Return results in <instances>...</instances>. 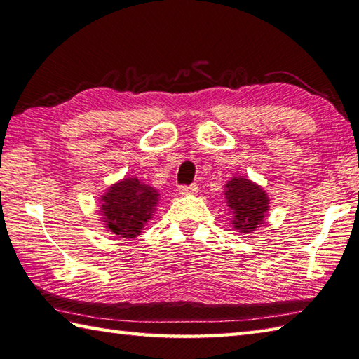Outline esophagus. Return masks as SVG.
I'll use <instances>...</instances> for the list:
<instances>
[{
	"label": "esophagus",
	"instance_id": "34e87169",
	"mask_svg": "<svg viewBox=\"0 0 359 359\" xmlns=\"http://www.w3.org/2000/svg\"><path fill=\"white\" fill-rule=\"evenodd\" d=\"M199 191V187L196 185V184H193V185H184V187H180L179 188V193L182 194V196H188V194H196Z\"/></svg>",
	"mask_w": 359,
	"mask_h": 359
}]
</instances>
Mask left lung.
Listing matches in <instances>:
<instances>
[{
    "instance_id": "8db88e82",
    "label": "left lung",
    "mask_w": 359,
    "mask_h": 359,
    "mask_svg": "<svg viewBox=\"0 0 359 359\" xmlns=\"http://www.w3.org/2000/svg\"><path fill=\"white\" fill-rule=\"evenodd\" d=\"M224 196L230 213L231 229L240 233H254L263 227L266 216L269 215V196L255 182L240 177H231L224 185Z\"/></svg>"
}]
</instances>
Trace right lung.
Here are the masks:
<instances>
[{"label": "right lung", "instance_id": "obj_1", "mask_svg": "<svg viewBox=\"0 0 359 359\" xmlns=\"http://www.w3.org/2000/svg\"><path fill=\"white\" fill-rule=\"evenodd\" d=\"M158 201L156 188L137 177H124L101 196V221L118 238H135L152 219Z\"/></svg>", "mask_w": 359, "mask_h": 359}]
</instances>
